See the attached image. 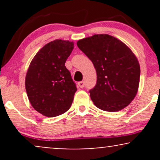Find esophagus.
<instances>
[{
	"label": "esophagus",
	"instance_id": "1",
	"mask_svg": "<svg viewBox=\"0 0 160 160\" xmlns=\"http://www.w3.org/2000/svg\"><path fill=\"white\" fill-rule=\"evenodd\" d=\"M78 86H80V88H83L84 86H85V83H84L83 81H80L78 82Z\"/></svg>",
	"mask_w": 160,
	"mask_h": 160
}]
</instances>
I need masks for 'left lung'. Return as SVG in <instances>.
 <instances>
[{
    "mask_svg": "<svg viewBox=\"0 0 160 160\" xmlns=\"http://www.w3.org/2000/svg\"><path fill=\"white\" fill-rule=\"evenodd\" d=\"M77 45L96 71V85L89 90L95 105L109 112L128 106L140 81V65L132 51L109 34H94L78 40Z\"/></svg>",
    "mask_w": 160,
    "mask_h": 160,
    "instance_id": "left-lung-1",
    "label": "left lung"
}]
</instances>
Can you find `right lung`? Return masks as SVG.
<instances>
[{
	"label": "right lung",
	"mask_w": 160,
	"mask_h": 160,
	"mask_svg": "<svg viewBox=\"0 0 160 160\" xmlns=\"http://www.w3.org/2000/svg\"><path fill=\"white\" fill-rule=\"evenodd\" d=\"M74 49L69 40H55L38 51L25 77V89L32 107L40 113L54 117L71 108L77 91L65 64Z\"/></svg>",
	"instance_id": "right-lung-1"
}]
</instances>
